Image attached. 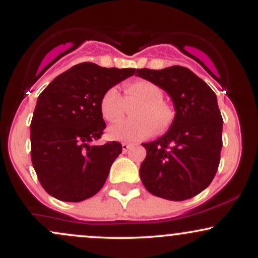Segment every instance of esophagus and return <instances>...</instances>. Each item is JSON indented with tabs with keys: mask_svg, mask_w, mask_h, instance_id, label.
Instances as JSON below:
<instances>
[{
	"mask_svg": "<svg viewBox=\"0 0 258 258\" xmlns=\"http://www.w3.org/2000/svg\"><path fill=\"white\" fill-rule=\"evenodd\" d=\"M131 147H132V144H130V143H122V152L126 153L127 150H128Z\"/></svg>",
	"mask_w": 258,
	"mask_h": 258,
	"instance_id": "1",
	"label": "esophagus"
}]
</instances>
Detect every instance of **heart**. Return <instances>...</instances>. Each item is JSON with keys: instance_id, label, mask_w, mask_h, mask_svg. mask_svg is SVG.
<instances>
[{"instance_id": "b5f03b06", "label": "heart", "mask_w": 258, "mask_h": 258, "mask_svg": "<svg viewBox=\"0 0 258 258\" xmlns=\"http://www.w3.org/2000/svg\"><path fill=\"white\" fill-rule=\"evenodd\" d=\"M162 92L155 84L146 80L133 81L125 87L126 103H138L132 110L133 120H120L108 128L111 139L137 142L152 136L155 126L166 128L172 120V111L161 100ZM123 99L116 87L109 88L100 99V112L106 121H115L122 115Z\"/></svg>"}]
</instances>
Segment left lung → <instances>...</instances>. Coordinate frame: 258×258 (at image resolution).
I'll return each mask as SVG.
<instances>
[{
    "label": "left lung",
    "mask_w": 258,
    "mask_h": 258,
    "mask_svg": "<svg viewBox=\"0 0 258 258\" xmlns=\"http://www.w3.org/2000/svg\"><path fill=\"white\" fill-rule=\"evenodd\" d=\"M137 76L172 99L173 121L164 136L142 146L147 156L139 176L149 193L182 201L210 185L220 165L223 119L210 86L188 68L137 69Z\"/></svg>",
    "instance_id": "obj_1"
}]
</instances>
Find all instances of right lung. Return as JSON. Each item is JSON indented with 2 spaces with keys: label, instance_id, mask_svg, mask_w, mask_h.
I'll return each mask as SVG.
<instances>
[{
  "label": "right lung",
  "instance_id": "add662e5",
  "mask_svg": "<svg viewBox=\"0 0 258 258\" xmlns=\"http://www.w3.org/2000/svg\"><path fill=\"white\" fill-rule=\"evenodd\" d=\"M135 72L81 63L58 75L38 96L30 125L31 160L41 185L53 198L79 203L104 185L122 146L92 144L105 128L100 99Z\"/></svg>",
  "mask_w": 258,
  "mask_h": 258
}]
</instances>
